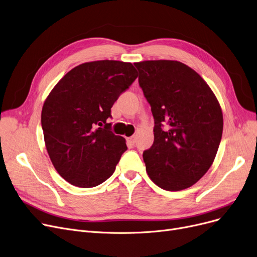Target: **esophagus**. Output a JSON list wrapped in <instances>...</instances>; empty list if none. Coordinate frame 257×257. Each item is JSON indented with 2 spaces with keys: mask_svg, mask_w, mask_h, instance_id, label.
I'll return each instance as SVG.
<instances>
[{
  "mask_svg": "<svg viewBox=\"0 0 257 257\" xmlns=\"http://www.w3.org/2000/svg\"><path fill=\"white\" fill-rule=\"evenodd\" d=\"M127 141H128V143H129L130 145H136V143H137V137H136V136L130 137V138L127 139Z\"/></svg>",
  "mask_w": 257,
  "mask_h": 257,
  "instance_id": "34e87169",
  "label": "esophagus"
}]
</instances>
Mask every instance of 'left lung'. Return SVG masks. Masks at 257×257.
Wrapping results in <instances>:
<instances>
[{"instance_id": "1", "label": "left lung", "mask_w": 257, "mask_h": 257, "mask_svg": "<svg viewBox=\"0 0 257 257\" xmlns=\"http://www.w3.org/2000/svg\"><path fill=\"white\" fill-rule=\"evenodd\" d=\"M151 106L154 142L143 153L154 184L180 191L202 178L222 135V113L208 84L190 67L168 60L135 63Z\"/></svg>"}]
</instances>
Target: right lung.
<instances>
[{"mask_svg":"<svg viewBox=\"0 0 257 257\" xmlns=\"http://www.w3.org/2000/svg\"><path fill=\"white\" fill-rule=\"evenodd\" d=\"M131 63L95 61L74 67L54 86L42 109L49 158L73 186L92 188L113 174L127 150L111 131V107L136 81Z\"/></svg>","mask_w":257,"mask_h":257,"instance_id":"1","label":"right lung"}]
</instances>
